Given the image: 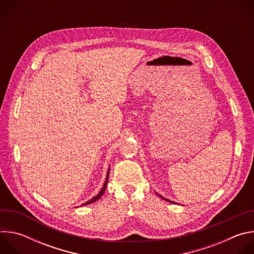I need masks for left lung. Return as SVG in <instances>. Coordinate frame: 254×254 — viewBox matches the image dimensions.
I'll return each instance as SVG.
<instances>
[{
	"instance_id": "obj_1",
	"label": "left lung",
	"mask_w": 254,
	"mask_h": 254,
	"mask_svg": "<svg viewBox=\"0 0 254 254\" xmlns=\"http://www.w3.org/2000/svg\"><path fill=\"white\" fill-rule=\"evenodd\" d=\"M157 194H158V193H157ZM158 196H159V197H161L163 200H166V201H168V202H171V203H175V202H173V201H170L169 199H166V198H164V197H163V196H161L160 194H158Z\"/></svg>"
}]
</instances>
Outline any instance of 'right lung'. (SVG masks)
Segmentation results:
<instances>
[{
  "mask_svg": "<svg viewBox=\"0 0 254 254\" xmlns=\"http://www.w3.org/2000/svg\"><path fill=\"white\" fill-rule=\"evenodd\" d=\"M108 175H110V169H108V172H107V175H106V179H105L104 185H103V187L101 188L100 192H99L96 196H94L91 200H89V201H87V202L83 203L81 206H85V205H88V204H92V203H94L95 201H97V200H99V199H100V197L103 195V193H104V191H105V189H106V186H107V182H108Z\"/></svg>",
  "mask_w": 254,
  "mask_h": 254,
  "instance_id": "obj_1",
  "label": "right lung"
}]
</instances>
